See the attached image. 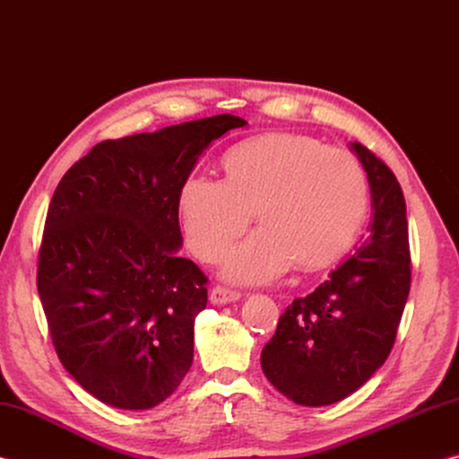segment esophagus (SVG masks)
Masks as SVG:
<instances>
[{
	"label": "esophagus",
	"mask_w": 459,
	"mask_h": 459,
	"mask_svg": "<svg viewBox=\"0 0 459 459\" xmlns=\"http://www.w3.org/2000/svg\"><path fill=\"white\" fill-rule=\"evenodd\" d=\"M238 298H240V291L229 290V287H222V285L212 287V291H211V301L214 306L230 304V301H237Z\"/></svg>",
	"instance_id": "esophagus-1"
}]
</instances>
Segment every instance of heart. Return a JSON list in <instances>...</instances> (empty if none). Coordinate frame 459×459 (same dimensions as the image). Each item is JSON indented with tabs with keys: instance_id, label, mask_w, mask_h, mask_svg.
<instances>
[{
	"instance_id": "b5f03b06",
	"label": "heart",
	"mask_w": 459,
	"mask_h": 459,
	"mask_svg": "<svg viewBox=\"0 0 459 459\" xmlns=\"http://www.w3.org/2000/svg\"><path fill=\"white\" fill-rule=\"evenodd\" d=\"M224 182L190 178L180 192L186 243L198 259L221 261L247 230L251 212L261 230L235 248L227 275L261 283L287 267L332 265L368 214L370 188L356 155L298 134H267L224 155Z\"/></svg>"
}]
</instances>
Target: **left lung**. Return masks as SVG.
I'll list each match as a JSON object with an SVG mask.
<instances>
[{"mask_svg": "<svg viewBox=\"0 0 459 459\" xmlns=\"http://www.w3.org/2000/svg\"><path fill=\"white\" fill-rule=\"evenodd\" d=\"M372 194L368 237L322 285L293 299L261 352L269 383L304 407L346 399L391 354L411 290L407 206L383 160L354 142Z\"/></svg>", "mask_w": 459, "mask_h": 459, "instance_id": "1", "label": "left lung"}]
</instances>
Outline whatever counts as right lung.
<instances>
[{
  "instance_id": "obj_1",
  "label": "right lung",
  "mask_w": 459,
  "mask_h": 459,
  "mask_svg": "<svg viewBox=\"0 0 459 459\" xmlns=\"http://www.w3.org/2000/svg\"><path fill=\"white\" fill-rule=\"evenodd\" d=\"M235 115L97 143L62 176L38 251V293L58 359L107 405L142 411L192 367L208 277L178 255L182 186Z\"/></svg>"
}]
</instances>
